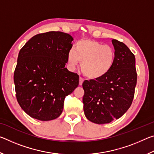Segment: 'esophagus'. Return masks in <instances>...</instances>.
Instances as JSON below:
<instances>
[{
	"label": "esophagus",
	"instance_id": "1",
	"mask_svg": "<svg viewBox=\"0 0 154 154\" xmlns=\"http://www.w3.org/2000/svg\"><path fill=\"white\" fill-rule=\"evenodd\" d=\"M83 82V79L82 77H79V85H82V83Z\"/></svg>",
	"mask_w": 154,
	"mask_h": 154
}]
</instances>
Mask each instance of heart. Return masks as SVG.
Masks as SVG:
<instances>
[{
    "mask_svg": "<svg viewBox=\"0 0 154 154\" xmlns=\"http://www.w3.org/2000/svg\"><path fill=\"white\" fill-rule=\"evenodd\" d=\"M114 49L94 40L83 39L75 44V50L68 53V62L72 67L81 63L84 76L91 79L102 78L111 71L115 61Z\"/></svg>",
    "mask_w": 154,
    "mask_h": 154,
    "instance_id": "1",
    "label": "heart"
}]
</instances>
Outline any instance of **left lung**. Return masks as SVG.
<instances>
[{
  "label": "left lung",
  "mask_w": 154,
  "mask_h": 154,
  "mask_svg": "<svg viewBox=\"0 0 154 154\" xmlns=\"http://www.w3.org/2000/svg\"><path fill=\"white\" fill-rule=\"evenodd\" d=\"M115 61L105 76L85 80L82 86L83 110L88 120L95 124H108L122 117L133 100L137 73L135 57L124 43L112 39Z\"/></svg>",
  "instance_id": "obj_1"
}]
</instances>
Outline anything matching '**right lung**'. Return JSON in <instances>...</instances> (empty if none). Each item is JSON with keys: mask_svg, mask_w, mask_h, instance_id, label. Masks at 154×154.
Masks as SVG:
<instances>
[{"mask_svg": "<svg viewBox=\"0 0 154 154\" xmlns=\"http://www.w3.org/2000/svg\"><path fill=\"white\" fill-rule=\"evenodd\" d=\"M73 41L59 31L38 34L20 49L14 80L20 106L41 121L60 116L66 96L79 85V75L65 65Z\"/></svg>", "mask_w": 154, "mask_h": 154, "instance_id": "1", "label": "right lung"}]
</instances>
